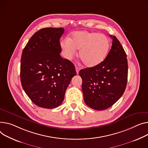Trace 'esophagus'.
I'll return each mask as SVG.
<instances>
[{
	"instance_id": "34e87169",
	"label": "esophagus",
	"mask_w": 148,
	"mask_h": 148,
	"mask_svg": "<svg viewBox=\"0 0 148 148\" xmlns=\"http://www.w3.org/2000/svg\"><path fill=\"white\" fill-rule=\"evenodd\" d=\"M75 70H76V73L77 74H78V73H79V71H80V68L78 67L77 66H75Z\"/></svg>"
}]
</instances>
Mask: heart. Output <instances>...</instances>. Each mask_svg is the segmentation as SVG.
I'll return each instance as SVG.
<instances>
[{
    "label": "heart",
    "instance_id": "1",
    "mask_svg": "<svg viewBox=\"0 0 148 148\" xmlns=\"http://www.w3.org/2000/svg\"><path fill=\"white\" fill-rule=\"evenodd\" d=\"M65 57L71 60L80 50L79 56L87 67H94L101 64L110 50V42L104 34L80 31L74 32L68 39L61 42Z\"/></svg>",
    "mask_w": 148,
    "mask_h": 148
}]
</instances>
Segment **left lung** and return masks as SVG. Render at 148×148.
Instances as JSON below:
<instances>
[{
    "label": "left lung",
    "instance_id": "1",
    "mask_svg": "<svg viewBox=\"0 0 148 148\" xmlns=\"http://www.w3.org/2000/svg\"><path fill=\"white\" fill-rule=\"evenodd\" d=\"M105 60L94 67L81 70L83 98L86 104L95 110H104L113 105L124 93L128 76L127 55L115 36Z\"/></svg>",
    "mask_w": 148,
    "mask_h": 148
}]
</instances>
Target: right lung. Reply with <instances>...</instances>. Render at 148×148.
<instances>
[{
	"label": "right lung",
	"instance_id": "1",
	"mask_svg": "<svg viewBox=\"0 0 148 148\" xmlns=\"http://www.w3.org/2000/svg\"><path fill=\"white\" fill-rule=\"evenodd\" d=\"M64 28H45L35 33L23 49L20 78L23 89L36 105L52 109L60 106L72 78L74 64L61 55Z\"/></svg>",
	"mask_w": 148,
	"mask_h": 148
}]
</instances>
